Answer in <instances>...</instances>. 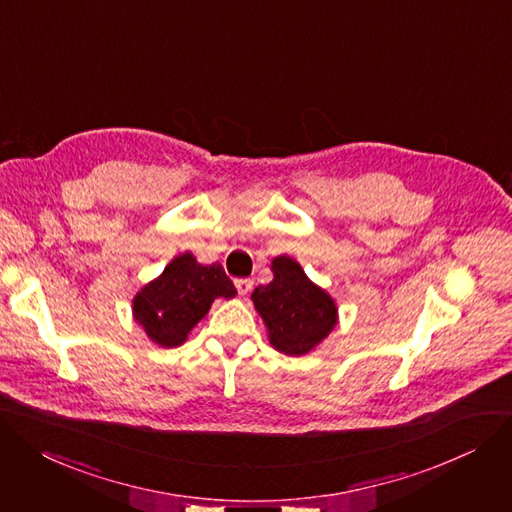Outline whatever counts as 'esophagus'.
Returning <instances> with one entry per match:
<instances>
[{"mask_svg": "<svg viewBox=\"0 0 512 512\" xmlns=\"http://www.w3.org/2000/svg\"><path fill=\"white\" fill-rule=\"evenodd\" d=\"M235 286H237V292H239L241 296H247V294L253 290V282H251V280H237Z\"/></svg>", "mask_w": 512, "mask_h": 512, "instance_id": "esophagus-1", "label": "esophagus"}]
</instances>
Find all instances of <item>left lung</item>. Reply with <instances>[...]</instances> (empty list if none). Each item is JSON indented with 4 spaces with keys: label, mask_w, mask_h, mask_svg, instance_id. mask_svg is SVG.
Returning <instances> with one entry per match:
<instances>
[{
    "label": "left lung",
    "mask_w": 512,
    "mask_h": 512,
    "mask_svg": "<svg viewBox=\"0 0 512 512\" xmlns=\"http://www.w3.org/2000/svg\"><path fill=\"white\" fill-rule=\"evenodd\" d=\"M271 273L273 280L251 294L267 329V339L284 355H306L335 329L339 320L337 302L288 255L271 261Z\"/></svg>",
    "instance_id": "1"
}]
</instances>
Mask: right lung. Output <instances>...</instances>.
Returning <instances> with one entry per match:
<instances>
[{"label":"right lung","instance_id":"add662e5","mask_svg":"<svg viewBox=\"0 0 512 512\" xmlns=\"http://www.w3.org/2000/svg\"><path fill=\"white\" fill-rule=\"evenodd\" d=\"M235 296L237 290L220 263L202 265L194 253L185 251L136 292L132 318L155 345L173 349L188 341L216 298Z\"/></svg>","mask_w":512,"mask_h":512}]
</instances>
